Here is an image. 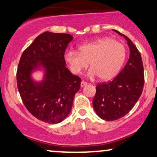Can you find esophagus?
<instances>
[{"instance_id":"34e87169","label":"esophagus","mask_w":157,"mask_h":157,"mask_svg":"<svg viewBox=\"0 0 157 157\" xmlns=\"http://www.w3.org/2000/svg\"><path fill=\"white\" fill-rule=\"evenodd\" d=\"M87 84H88L87 82H85V81H82V82H80V87L81 88L84 87V86H86Z\"/></svg>"}]
</instances>
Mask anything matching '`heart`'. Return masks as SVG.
<instances>
[{
	"label": "heart",
	"mask_w": 157,
	"mask_h": 157,
	"mask_svg": "<svg viewBox=\"0 0 157 157\" xmlns=\"http://www.w3.org/2000/svg\"><path fill=\"white\" fill-rule=\"evenodd\" d=\"M126 58V48L123 44L111 38L97 40L78 47V52L68 51L65 59L73 74L80 73L89 66V77L98 76L102 81L116 77Z\"/></svg>",
	"instance_id": "obj_1"
}]
</instances>
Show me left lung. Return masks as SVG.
<instances>
[{
    "instance_id": "8db88e82",
    "label": "left lung",
    "mask_w": 157,
    "mask_h": 157,
    "mask_svg": "<svg viewBox=\"0 0 157 157\" xmlns=\"http://www.w3.org/2000/svg\"><path fill=\"white\" fill-rule=\"evenodd\" d=\"M127 41L130 55L120 73L109 83L97 85L93 107L99 117L106 121L118 120L133 109L144 86V68L141 55L127 36L113 29Z\"/></svg>"
}]
</instances>
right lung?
<instances>
[{
	"label": "right lung",
	"instance_id": "obj_1",
	"mask_svg": "<svg viewBox=\"0 0 157 157\" xmlns=\"http://www.w3.org/2000/svg\"><path fill=\"white\" fill-rule=\"evenodd\" d=\"M73 36L45 32L23 52L17 71V84L23 104L41 121L62 122L72 108L81 79L66 68L64 53ZM43 74L36 81L33 74Z\"/></svg>",
	"mask_w": 157,
	"mask_h": 157
}]
</instances>
